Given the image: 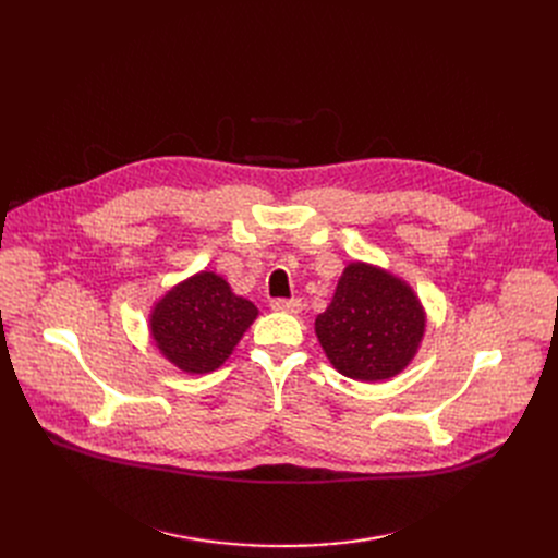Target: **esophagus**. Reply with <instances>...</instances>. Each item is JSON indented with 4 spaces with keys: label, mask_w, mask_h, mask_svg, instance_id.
Instances as JSON below:
<instances>
[{
    "label": "esophagus",
    "mask_w": 558,
    "mask_h": 558,
    "mask_svg": "<svg viewBox=\"0 0 558 558\" xmlns=\"http://www.w3.org/2000/svg\"><path fill=\"white\" fill-rule=\"evenodd\" d=\"M271 310L276 312H289V314H299L303 310V303L299 299H274Z\"/></svg>",
    "instance_id": "1"
}]
</instances>
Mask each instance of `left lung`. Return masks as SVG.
Masks as SVG:
<instances>
[{
  "label": "left lung",
  "instance_id": "1",
  "mask_svg": "<svg viewBox=\"0 0 558 558\" xmlns=\"http://www.w3.org/2000/svg\"><path fill=\"white\" fill-rule=\"evenodd\" d=\"M425 316L414 291L368 264L345 267L335 299L316 316V337L339 373L377 383L414 357Z\"/></svg>",
  "mask_w": 558,
  "mask_h": 558
}]
</instances>
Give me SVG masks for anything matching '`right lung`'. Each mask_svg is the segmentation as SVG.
Masks as SVG:
<instances>
[{"label":"right lung","instance_id":"right-lung-1","mask_svg":"<svg viewBox=\"0 0 558 558\" xmlns=\"http://www.w3.org/2000/svg\"><path fill=\"white\" fill-rule=\"evenodd\" d=\"M255 316L251 301L234 296L223 278L203 271L156 305L151 332L169 362L187 373H210L228 360Z\"/></svg>","mask_w":558,"mask_h":558}]
</instances>
